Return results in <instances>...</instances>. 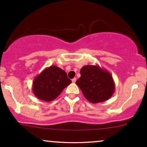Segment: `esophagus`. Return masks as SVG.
Returning <instances> with one entry per match:
<instances>
[{
	"label": "esophagus",
	"mask_w": 147,
	"mask_h": 147,
	"mask_svg": "<svg viewBox=\"0 0 147 147\" xmlns=\"http://www.w3.org/2000/svg\"><path fill=\"white\" fill-rule=\"evenodd\" d=\"M71 81H72V82H73V83H75L76 81V78H74L72 79Z\"/></svg>",
	"instance_id": "1"
}]
</instances>
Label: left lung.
I'll use <instances>...</instances> for the list:
<instances>
[{
    "instance_id": "obj_1",
    "label": "left lung",
    "mask_w": 147,
    "mask_h": 147,
    "mask_svg": "<svg viewBox=\"0 0 147 147\" xmlns=\"http://www.w3.org/2000/svg\"><path fill=\"white\" fill-rule=\"evenodd\" d=\"M76 84L91 103L102 102L113 96L115 82L111 74L99 65H85L80 69Z\"/></svg>"
}]
</instances>
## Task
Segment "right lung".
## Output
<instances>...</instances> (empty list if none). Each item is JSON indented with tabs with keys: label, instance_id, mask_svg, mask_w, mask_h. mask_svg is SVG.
<instances>
[{
	"label": "right lung",
	"instance_id": "obj_1",
	"mask_svg": "<svg viewBox=\"0 0 147 147\" xmlns=\"http://www.w3.org/2000/svg\"><path fill=\"white\" fill-rule=\"evenodd\" d=\"M71 80L65 71L56 65L47 67L33 81L34 96L41 100L51 102L58 97Z\"/></svg>",
	"mask_w": 147,
	"mask_h": 147
}]
</instances>
